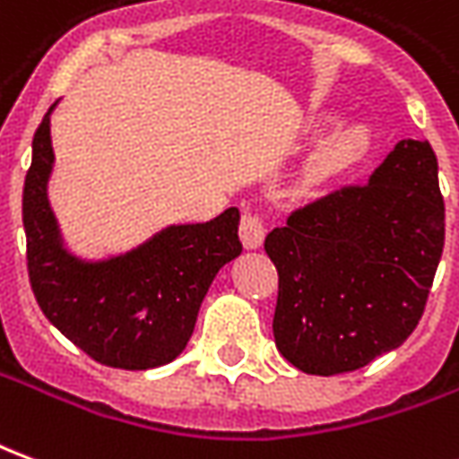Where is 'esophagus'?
<instances>
[{
	"label": "esophagus",
	"instance_id": "1",
	"mask_svg": "<svg viewBox=\"0 0 459 459\" xmlns=\"http://www.w3.org/2000/svg\"><path fill=\"white\" fill-rule=\"evenodd\" d=\"M263 238H265V221L260 219L258 213H243L240 219V240L248 250H255L263 246Z\"/></svg>",
	"mask_w": 459,
	"mask_h": 459
}]
</instances>
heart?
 Here are the masks:
<instances>
[{"mask_svg":"<svg viewBox=\"0 0 459 459\" xmlns=\"http://www.w3.org/2000/svg\"><path fill=\"white\" fill-rule=\"evenodd\" d=\"M337 117H325V127H334ZM371 150V132L364 125H344L322 140L302 171V184L307 189L329 184L354 171Z\"/></svg>","mask_w":459,"mask_h":459,"instance_id":"heart-1","label":"heart"}]
</instances>
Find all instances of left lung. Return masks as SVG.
I'll return each mask as SVG.
<instances>
[{
    "label": "left lung",
    "mask_w": 459,
    "mask_h": 459,
    "mask_svg": "<svg viewBox=\"0 0 459 459\" xmlns=\"http://www.w3.org/2000/svg\"><path fill=\"white\" fill-rule=\"evenodd\" d=\"M445 204L428 140H401L364 186H344L273 229V334L299 371H356L398 349L423 317L443 255Z\"/></svg>",
    "instance_id": "obj_1"
}]
</instances>
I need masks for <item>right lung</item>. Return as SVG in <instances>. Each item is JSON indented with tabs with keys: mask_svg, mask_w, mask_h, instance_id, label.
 <instances>
[{
	"mask_svg": "<svg viewBox=\"0 0 459 459\" xmlns=\"http://www.w3.org/2000/svg\"><path fill=\"white\" fill-rule=\"evenodd\" d=\"M56 105L34 134L22 204L36 302L64 337L100 364L127 371L169 364L194 334L216 273L243 250L238 209L230 206L206 223L167 226L120 255H75L48 201Z\"/></svg>",
	"mask_w": 459,
	"mask_h": 459,
	"instance_id": "add662e5",
	"label": "right lung"
}]
</instances>
